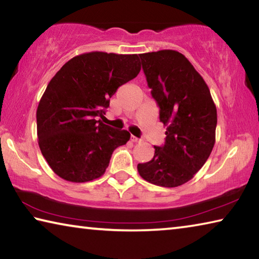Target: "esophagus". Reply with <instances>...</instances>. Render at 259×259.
<instances>
[{"mask_svg":"<svg viewBox=\"0 0 259 259\" xmlns=\"http://www.w3.org/2000/svg\"><path fill=\"white\" fill-rule=\"evenodd\" d=\"M140 140H142V139H139V138H137V137H135V136H131V142H134V143H139Z\"/></svg>","mask_w":259,"mask_h":259,"instance_id":"obj_1","label":"esophagus"}]
</instances>
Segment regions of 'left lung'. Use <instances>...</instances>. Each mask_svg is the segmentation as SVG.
<instances>
[{
	"mask_svg": "<svg viewBox=\"0 0 259 259\" xmlns=\"http://www.w3.org/2000/svg\"><path fill=\"white\" fill-rule=\"evenodd\" d=\"M139 57L166 137L163 146H154L151 161L137 165L138 172L157 186H181L194 177L212 151L216 105L207 83L181 52L160 50Z\"/></svg>",
	"mask_w": 259,
	"mask_h": 259,
	"instance_id": "1",
	"label": "left lung"
}]
</instances>
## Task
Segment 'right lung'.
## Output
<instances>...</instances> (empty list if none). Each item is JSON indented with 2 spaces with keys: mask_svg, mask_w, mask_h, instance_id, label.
<instances>
[{
  "mask_svg": "<svg viewBox=\"0 0 259 259\" xmlns=\"http://www.w3.org/2000/svg\"><path fill=\"white\" fill-rule=\"evenodd\" d=\"M140 72L137 55L93 51L68 60L51 78L36 111L38 146L56 175L85 183L106 171L126 130L104 124L109 98Z\"/></svg>",
  "mask_w": 259,
  "mask_h": 259,
  "instance_id": "add662e5",
  "label": "right lung"
}]
</instances>
